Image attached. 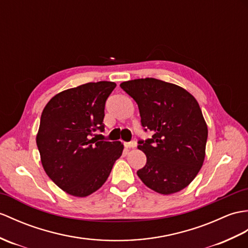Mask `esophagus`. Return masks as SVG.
Instances as JSON below:
<instances>
[{
    "instance_id": "1",
    "label": "esophagus",
    "mask_w": 248,
    "mask_h": 248,
    "mask_svg": "<svg viewBox=\"0 0 248 248\" xmlns=\"http://www.w3.org/2000/svg\"><path fill=\"white\" fill-rule=\"evenodd\" d=\"M124 147H125V148H135V147H136V142H135V141L124 142Z\"/></svg>"
}]
</instances>
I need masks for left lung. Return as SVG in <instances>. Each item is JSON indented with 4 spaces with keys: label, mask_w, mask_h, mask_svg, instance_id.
Returning a JSON list of instances; mask_svg holds the SVG:
<instances>
[{
    "label": "left lung",
    "mask_w": 248,
    "mask_h": 248,
    "mask_svg": "<svg viewBox=\"0 0 248 248\" xmlns=\"http://www.w3.org/2000/svg\"><path fill=\"white\" fill-rule=\"evenodd\" d=\"M120 88L135 100L141 125L153 134L138 141L147 156L138 177L160 194L181 191L205 159L208 129L197 99L181 86L154 78L124 81Z\"/></svg>",
    "instance_id": "left-lung-1"
}]
</instances>
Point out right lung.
<instances>
[{"label":"right lung","mask_w":248,"mask_h":248,"mask_svg":"<svg viewBox=\"0 0 248 248\" xmlns=\"http://www.w3.org/2000/svg\"><path fill=\"white\" fill-rule=\"evenodd\" d=\"M116 83L89 82L55 95L43 108L37 146L46 174L63 191L84 198L108 180L124 145L108 141L105 106Z\"/></svg>","instance_id":"right-lung-1"}]
</instances>
